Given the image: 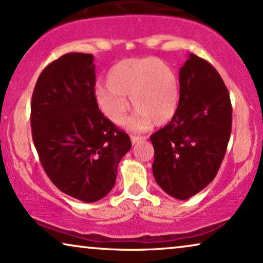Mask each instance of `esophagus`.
I'll return each mask as SVG.
<instances>
[{
    "label": "esophagus",
    "instance_id": "esophagus-1",
    "mask_svg": "<svg viewBox=\"0 0 263 263\" xmlns=\"http://www.w3.org/2000/svg\"><path fill=\"white\" fill-rule=\"evenodd\" d=\"M145 137H141V136H131V142L132 144H137L139 142H143L145 141Z\"/></svg>",
    "mask_w": 263,
    "mask_h": 263
}]
</instances>
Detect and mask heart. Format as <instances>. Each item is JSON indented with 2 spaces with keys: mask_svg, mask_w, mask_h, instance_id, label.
Masks as SVG:
<instances>
[{
  "mask_svg": "<svg viewBox=\"0 0 263 263\" xmlns=\"http://www.w3.org/2000/svg\"><path fill=\"white\" fill-rule=\"evenodd\" d=\"M137 109L128 120L131 128H145L154 121L162 125L176 114L179 83L176 73L154 58L125 59L107 73L106 84L95 90L96 106L107 119L120 125L129 110V101Z\"/></svg>",
  "mask_w": 263,
  "mask_h": 263,
  "instance_id": "1",
  "label": "heart"
}]
</instances>
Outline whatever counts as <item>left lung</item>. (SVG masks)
<instances>
[{
	"mask_svg": "<svg viewBox=\"0 0 263 263\" xmlns=\"http://www.w3.org/2000/svg\"><path fill=\"white\" fill-rule=\"evenodd\" d=\"M179 85L176 114L150 141L157 185L184 201L203 190L218 173L230 141L232 107L218 71L195 54L179 69Z\"/></svg>",
	"mask_w": 263,
	"mask_h": 263,
	"instance_id": "1",
	"label": "left lung"
}]
</instances>
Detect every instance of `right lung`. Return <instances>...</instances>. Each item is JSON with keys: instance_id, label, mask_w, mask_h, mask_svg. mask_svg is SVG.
Segmentation results:
<instances>
[{"instance_id": "1", "label": "right lung", "mask_w": 263, "mask_h": 263, "mask_svg": "<svg viewBox=\"0 0 263 263\" xmlns=\"http://www.w3.org/2000/svg\"><path fill=\"white\" fill-rule=\"evenodd\" d=\"M93 55L68 52L43 69L31 101V128L52 184L82 202L100 201L115 185L118 164L131 149L127 134L95 101Z\"/></svg>"}]
</instances>
